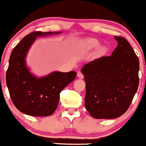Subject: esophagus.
<instances>
[{"label":"esophagus","instance_id":"esophagus-1","mask_svg":"<svg viewBox=\"0 0 146 146\" xmlns=\"http://www.w3.org/2000/svg\"><path fill=\"white\" fill-rule=\"evenodd\" d=\"M77 76H78V78H79L80 79H82V78H84V74H83L81 71L78 72Z\"/></svg>","mask_w":146,"mask_h":146}]
</instances>
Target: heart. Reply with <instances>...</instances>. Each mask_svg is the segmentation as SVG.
I'll return each instance as SVG.
<instances>
[{"mask_svg": "<svg viewBox=\"0 0 146 146\" xmlns=\"http://www.w3.org/2000/svg\"><path fill=\"white\" fill-rule=\"evenodd\" d=\"M86 44L87 48L92 50V49H94L95 47H96L98 45H99V42H98L97 40H96V39H90L86 41ZM104 50H104V47H101V48H99V51H100L101 52H103Z\"/></svg>", "mask_w": 146, "mask_h": 146, "instance_id": "obj_1", "label": "heart"}]
</instances>
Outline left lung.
I'll return each mask as SVG.
<instances>
[{"instance_id":"left-lung-1","label":"left lung","mask_w":146,"mask_h":146,"mask_svg":"<svg viewBox=\"0 0 146 146\" xmlns=\"http://www.w3.org/2000/svg\"><path fill=\"white\" fill-rule=\"evenodd\" d=\"M118 44L110 56L95 59L81 69L86 82L85 107L96 119H114L130 107L139 85V60L129 42Z\"/></svg>"}]
</instances>
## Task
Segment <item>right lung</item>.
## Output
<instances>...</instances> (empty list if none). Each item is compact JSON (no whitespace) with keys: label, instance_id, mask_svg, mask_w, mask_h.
<instances>
[{"label":"right lung","instance_id":"add662e5","mask_svg":"<svg viewBox=\"0 0 146 146\" xmlns=\"http://www.w3.org/2000/svg\"><path fill=\"white\" fill-rule=\"evenodd\" d=\"M61 32H33L24 36L14 47L6 72V84L15 107L30 116L46 117L54 113L59 103L60 94L76 78V73L53 72L36 78L26 65L27 52L36 36Z\"/></svg>","mask_w":146,"mask_h":146}]
</instances>
